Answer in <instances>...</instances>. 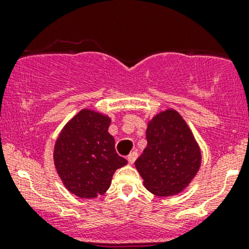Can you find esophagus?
Returning <instances> with one entry per match:
<instances>
[{"mask_svg":"<svg viewBox=\"0 0 249 249\" xmlns=\"http://www.w3.org/2000/svg\"><path fill=\"white\" fill-rule=\"evenodd\" d=\"M137 157H139L137 152H131L129 155H127V161H129L130 164H134V162L136 161Z\"/></svg>","mask_w":249,"mask_h":249,"instance_id":"34e87169","label":"esophagus"}]
</instances>
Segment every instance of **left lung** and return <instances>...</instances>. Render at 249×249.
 Instances as JSON below:
<instances>
[{"mask_svg":"<svg viewBox=\"0 0 249 249\" xmlns=\"http://www.w3.org/2000/svg\"><path fill=\"white\" fill-rule=\"evenodd\" d=\"M147 147L135 161L144 187L158 196L182 192L195 177L201 152L179 113L167 109L149 122Z\"/></svg>","mask_w":249,"mask_h":249,"instance_id":"1","label":"left lung"}]
</instances>
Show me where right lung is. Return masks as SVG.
<instances>
[{
	"label": "right lung",
	"instance_id": "1",
	"mask_svg": "<svg viewBox=\"0 0 249 249\" xmlns=\"http://www.w3.org/2000/svg\"><path fill=\"white\" fill-rule=\"evenodd\" d=\"M109 124L106 115L83 109L56 140L55 167L65 187L77 196L90 199L105 194L115 170L127 164L115 152Z\"/></svg>",
	"mask_w": 249,
	"mask_h": 249
}]
</instances>
